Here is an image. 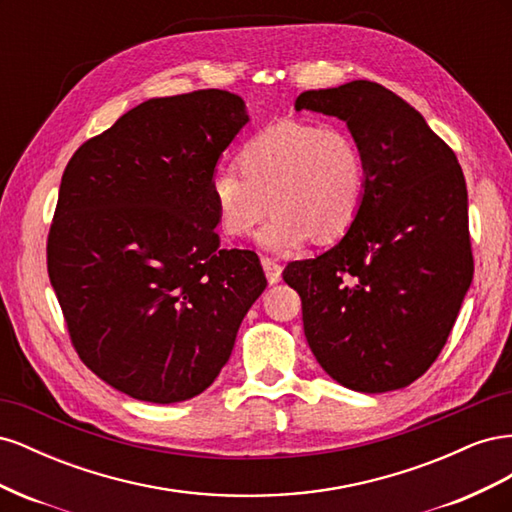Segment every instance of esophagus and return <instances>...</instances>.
Listing matches in <instances>:
<instances>
[{"label": "esophagus", "mask_w": 512, "mask_h": 512, "mask_svg": "<svg viewBox=\"0 0 512 512\" xmlns=\"http://www.w3.org/2000/svg\"><path fill=\"white\" fill-rule=\"evenodd\" d=\"M262 262V269H265V275H267V282L273 286V284H277L282 280V267L277 265L275 260H271V258H262L260 260Z\"/></svg>", "instance_id": "34e87169"}]
</instances>
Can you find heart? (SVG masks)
Masks as SVG:
<instances>
[{"mask_svg":"<svg viewBox=\"0 0 512 512\" xmlns=\"http://www.w3.org/2000/svg\"><path fill=\"white\" fill-rule=\"evenodd\" d=\"M237 168L209 177V196L226 237L243 239L265 220L258 245L275 256L299 252L314 237L342 239L367 198L361 145L339 126L282 119L256 132L237 153Z\"/></svg>","mask_w":512,"mask_h":512,"instance_id":"heart-1","label":"heart"}]
</instances>
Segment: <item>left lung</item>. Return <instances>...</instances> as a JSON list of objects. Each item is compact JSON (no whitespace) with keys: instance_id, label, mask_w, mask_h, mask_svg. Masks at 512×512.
Here are the masks:
<instances>
[{"instance_id":"left-lung-1","label":"left lung","mask_w":512,"mask_h":512,"mask_svg":"<svg viewBox=\"0 0 512 512\" xmlns=\"http://www.w3.org/2000/svg\"><path fill=\"white\" fill-rule=\"evenodd\" d=\"M294 111L346 121L367 164L356 224L329 252L284 271L307 344L346 389H404L438 359L472 284L461 166L425 117L378 83L309 89Z\"/></svg>"}]
</instances>
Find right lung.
<instances>
[{
  "label": "right lung",
  "mask_w": 512,
  "mask_h": 512,
  "mask_svg": "<svg viewBox=\"0 0 512 512\" xmlns=\"http://www.w3.org/2000/svg\"><path fill=\"white\" fill-rule=\"evenodd\" d=\"M250 121L222 89L151 98L68 162L46 245L83 363L149 404L203 393L267 288L250 250H222L209 177Z\"/></svg>",
  "instance_id": "add662e5"
}]
</instances>
